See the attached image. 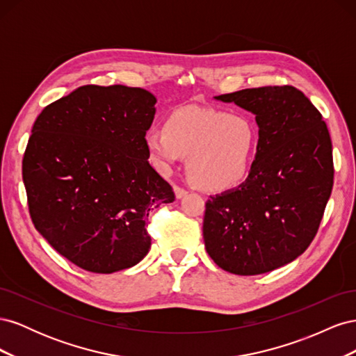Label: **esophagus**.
Returning <instances> with one entry per match:
<instances>
[{
    "instance_id": "obj_1",
    "label": "esophagus",
    "mask_w": 356,
    "mask_h": 356,
    "mask_svg": "<svg viewBox=\"0 0 356 356\" xmlns=\"http://www.w3.org/2000/svg\"><path fill=\"white\" fill-rule=\"evenodd\" d=\"M174 191H175V196H177V199L184 197V196L187 195V193H188L186 188H182V187H179V186H174Z\"/></svg>"
}]
</instances>
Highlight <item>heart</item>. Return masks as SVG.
<instances>
[{
	"instance_id": "obj_1",
	"label": "heart",
	"mask_w": 356,
	"mask_h": 356,
	"mask_svg": "<svg viewBox=\"0 0 356 356\" xmlns=\"http://www.w3.org/2000/svg\"><path fill=\"white\" fill-rule=\"evenodd\" d=\"M257 127L250 117L200 106L172 113L165 127H152L145 145L153 163L170 172L184 156L191 178L209 191L239 187L251 170Z\"/></svg>"
}]
</instances>
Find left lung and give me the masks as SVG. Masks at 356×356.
<instances>
[{"mask_svg":"<svg viewBox=\"0 0 356 356\" xmlns=\"http://www.w3.org/2000/svg\"><path fill=\"white\" fill-rule=\"evenodd\" d=\"M215 99L255 114L258 145L246 181L207 202L204 248L225 272H272L303 254L318 233L334 179L328 127L293 86L243 89Z\"/></svg>","mask_w":356,"mask_h":356,"instance_id":"left-lung-1","label":"left lung"}]
</instances>
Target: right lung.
<instances>
[{
  "label": "right lung",
  "instance_id": "obj_1",
  "mask_svg": "<svg viewBox=\"0 0 356 356\" xmlns=\"http://www.w3.org/2000/svg\"><path fill=\"white\" fill-rule=\"evenodd\" d=\"M156 102L141 88L88 84L47 105L32 126L22 160L31 220L84 270L138 264L152 246L149 211L175 200L148 161Z\"/></svg>",
  "mask_w": 356,
  "mask_h": 356
}]
</instances>
